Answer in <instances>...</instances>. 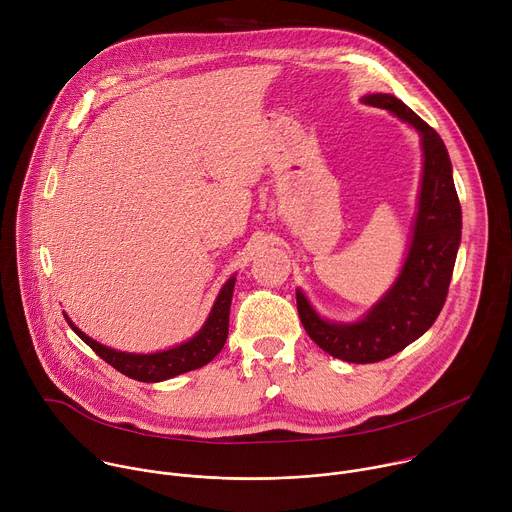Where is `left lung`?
Listing matches in <instances>:
<instances>
[{"instance_id": "1", "label": "left lung", "mask_w": 512, "mask_h": 512, "mask_svg": "<svg viewBox=\"0 0 512 512\" xmlns=\"http://www.w3.org/2000/svg\"><path fill=\"white\" fill-rule=\"evenodd\" d=\"M364 105L387 109L421 137V182L417 212L403 267L367 314L354 322L322 318L302 289H296L298 314L310 338L344 362H379L423 336L440 316L462 239V208L446 143L403 101L371 93Z\"/></svg>"}]
</instances>
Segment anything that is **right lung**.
<instances>
[{
  "instance_id": "obj_1",
  "label": "right lung",
  "mask_w": 512,
  "mask_h": 512,
  "mask_svg": "<svg viewBox=\"0 0 512 512\" xmlns=\"http://www.w3.org/2000/svg\"><path fill=\"white\" fill-rule=\"evenodd\" d=\"M235 281H237V275H231L225 281V285L221 287V291H218V296L210 308L208 318L192 338L168 350H158L150 354H135V352L109 348L93 340L91 336H87L83 330H79L75 322H72L66 314L64 318L68 326L75 330V334L85 344H89L107 364H111L113 369L141 383H160V381L204 367V364H208L218 352L223 350L229 336V314H231Z\"/></svg>"
}]
</instances>
